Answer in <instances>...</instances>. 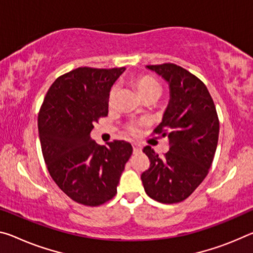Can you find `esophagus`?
<instances>
[{"mask_svg": "<svg viewBox=\"0 0 253 253\" xmlns=\"http://www.w3.org/2000/svg\"><path fill=\"white\" fill-rule=\"evenodd\" d=\"M141 151H142L141 145H138V144H133V152H134V153H139Z\"/></svg>", "mask_w": 253, "mask_h": 253, "instance_id": "esophagus-1", "label": "esophagus"}]
</instances>
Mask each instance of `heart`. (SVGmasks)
<instances>
[{
	"label": "heart",
	"instance_id": "heart-1",
	"mask_svg": "<svg viewBox=\"0 0 253 253\" xmlns=\"http://www.w3.org/2000/svg\"><path fill=\"white\" fill-rule=\"evenodd\" d=\"M135 85H136V87H137L138 92L141 93V95L144 99L150 97V95L161 93V86H160L158 81L148 75L138 76L135 81ZM117 90H118L117 85H114L110 89L109 94H108V105L109 106L114 105ZM142 124H143L142 122H135V120H133V122H129L126 126V130L133 136L137 135L139 133V129H141Z\"/></svg>",
	"mask_w": 253,
	"mask_h": 253
}]
</instances>
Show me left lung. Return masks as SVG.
<instances>
[{"mask_svg":"<svg viewBox=\"0 0 253 253\" xmlns=\"http://www.w3.org/2000/svg\"><path fill=\"white\" fill-rule=\"evenodd\" d=\"M170 86V101L154 134L169 138V151L159 158L151 146L143 152L150 168L141 179L146 194L162 204L180 203L196 190L210 171L217 147L219 120L203 81L172 63L147 65Z\"/></svg>","mask_w":253,"mask_h":253,"instance_id":"1","label":"left lung"}]
</instances>
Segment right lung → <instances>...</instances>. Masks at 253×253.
<instances>
[{"label":"right lung","mask_w":253,"mask_h":253,"mask_svg":"<svg viewBox=\"0 0 253 253\" xmlns=\"http://www.w3.org/2000/svg\"><path fill=\"white\" fill-rule=\"evenodd\" d=\"M125 67H79L56 79L38 115L40 145L48 172L64 194L85 206H100L117 194L133 147L125 141L101 146L90 137L108 115V94Z\"/></svg>","instance_id":"obj_1"}]
</instances>
